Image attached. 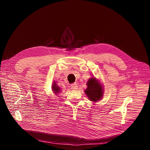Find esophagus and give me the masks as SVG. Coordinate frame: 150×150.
Masks as SVG:
<instances>
[{"label": "esophagus", "mask_w": 150, "mask_h": 150, "mask_svg": "<svg viewBox=\"0 0 150 150\" xmlns=\"http://www.w3.org/2000/svg\"><path fill=\"white\" fill-rule=\"evenodd\" d=\"M77 88H78V85L76 83H74L71 85V88L72 90H76Z\"/></svg>", "instance_id": "esophagus-1"}]
</instances>
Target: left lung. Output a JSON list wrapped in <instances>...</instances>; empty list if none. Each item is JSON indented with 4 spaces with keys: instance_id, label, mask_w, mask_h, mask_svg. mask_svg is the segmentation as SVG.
<instances>
[{
    "instance_id": "8db88e82",
    "label": "left lung",
    "mask_w": 150,
    "mask_h": 150,
    "mask_svg": "<svg viewBox=\"0 0 150 150\" xmlns=\"http://www.w3.org/2000/svg\"><path fill=\"white\" fill-rule=\"evenodd\" d=\"M87 86L85 92L89 100L95 102L100 100L103 96V88L99 82L95 78H91L87 81Z\"/></svg>"
}]
</instances>
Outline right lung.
Instances as JSON below:
<instances>
[{
	"instance_id": "obj_1",
	"label": "right lung",
	"mask_w": 150,
	"mask_h": 150,
	"mask_svg": "<svg viewBox=\"0 0 150 150\" xmlns=\"http://www.w3.org/2000/svg\"><path fill=\"white\" fill-rule=\"evenodd\" d=\"M52 90H53V91H54L56 95H57V93H59L60 92V91L59 86H57L55 83H54V85L52 86Z\"/></svg>"
}]
</instances>
